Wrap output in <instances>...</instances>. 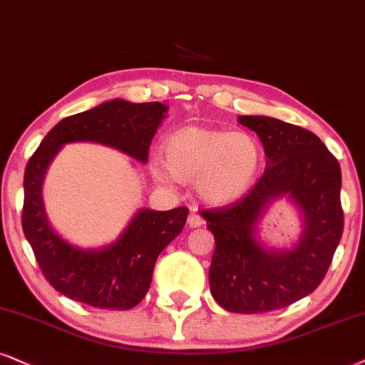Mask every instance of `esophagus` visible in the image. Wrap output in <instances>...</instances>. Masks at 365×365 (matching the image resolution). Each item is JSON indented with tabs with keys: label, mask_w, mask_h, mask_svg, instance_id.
<instances>
[{
	"label": "esophagus",
	"mask_w": 365,
	"mask_h": 365,
	"mask_svg": "<svg viewBox=\"0 0 365 365\" xmlns=\"http://www.w3.org/2000/svg\"><path fill=\"white\" fill-rule=\"evenodd\" d=\"M205 223V220L200 217L197 213H191L190 217H187V225H190L191 228H196V227H201V225Z\"/></svg>",
	"instance_id": "1"
}]
</instances>
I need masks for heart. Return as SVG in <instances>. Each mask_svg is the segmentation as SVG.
<instances>
[{"instance_id":"1","label":"heart","mask_w":365,"mask_h":365,"mask_svg":"<svg viewBox=\"0 0 365 365\" xmlns=\"http://www.w3.org/2000/svg\"><path fill=\"white\" fill-rule=\"evenodd\" d=\"M162 150L164 164H152L155 178L196 181L197 195L210 205H228L244 196L262 165L260 143L247 132L182 127L168 135Z\"/></svg>"}]
</instances>
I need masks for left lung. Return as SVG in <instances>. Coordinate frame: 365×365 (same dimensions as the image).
Instances as JSON below:
<instances>
[{"instance_id":"1","label":"left lung","mask_w":365,"mask_h":365,"mask_svg":"<svg viewBox=\"0 0 365 365\" xmlns=\"http://www.w3.org/2000/svg\"><path fill=\"white\" fill-rule=\"evenodd\" d=\"M259 135L267 164L254 187L228 206L201 211L217 249L210 289L220 307L254 314L281 309L320 286L344 232L340 164L317 135L271 116H238ZM287 195L305 230L291 251L265 250L255 223L271 200Z\"/></svg>"}]
</instances>
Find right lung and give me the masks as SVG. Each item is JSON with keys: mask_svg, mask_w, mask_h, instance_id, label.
<instances>
[{"mask_svg": "<svg viewBox=\"0 0 365 365\" xmlns=\"http://www.w3.org/2000/svg\"><path fill=\"white\" fill-rule=\"evenodd\" d=\"M165 111L168 106L157 101L101 103L58 121L30 157L21 227L45 279L67 298L118 312L137 307L150 287L157 257L182 232L190 210H140L113 244L83 250L58 237L48 223L42 201L45 170L61 147L71 142L103 143L145 164Z\"/></svg>", "mask_w": 365, "mask_h": 365, "instance_id": "obj_1", "label": "right lung"}]
</instances>
